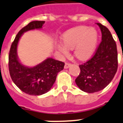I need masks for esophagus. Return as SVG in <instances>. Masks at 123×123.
Instances as JSON below:
<instances>
[{
  "mask_svg": "<svg viewBox=\"0 0 123 123\" xmlns=\"http://www.w3.org/2000/svg\"><path fill=\"white\" fill-rule=\"evenodd\" d=\"M70 66V63H69V62H66V63H65V65H64V68H68Z\"/></svg>",
  "mask_w": 123,
  "mask_h": 123,
  "instance_id": "34e87169",
  "label": "esophagus"
}]
</instances>
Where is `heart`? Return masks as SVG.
Segmentation results:
<instances>
[{"instance_id": "1", "label": "heart", "mask_w": 123, "mask_h": 123, "mask_svg": "<svg viewBox=\"0 0 123 123\" xmlns=\"http://www.w3.org/2000/svg\"><path fill=\"white\" fill-rule=\"evenodd\" d=\"M98 34L94 28L80 26L70 29L62 36L63 44H57V49L66 56L68 49H74V55L80 60H86L91 56L96 48Z\"/></svg>"}]
</instances>
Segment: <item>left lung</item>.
Returning <instances> with one entry per match:
<instances>
[{
    "mask_svg": "<svg viewBox=\"0 0 123 123\" xmlns=\"http://www.w3.org/2000/svg\"><path fill=\"white\" fill-rule=\"evenodd\" d=\"M102 32V41L91 59L80 64V74L75 80L83 91L93 93L104 89L117 72V45L109 29L97 23Z\"/></svg>",
    "mask_w": 123,
    "mask_h": 123,
    "instance_id": "1",
    "label": "left lung"
}]
</instances>
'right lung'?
Wrapping results in <instances>:
<instances>
[{
  "instance_id": "right-lung-1",
  "label": "right lung",
  "mask_w": 123,
  "mask_h": 123,
  "mask_svg": "<svg viewBox=\"0 0 123 123\" xmlns=\"http://www.w3.org/2000/svg\"><path fill=\"white\" fill-rule=\"evenodd\" d=\"M45 21H34L21 29L12 43L9 53L8 67L11 78L16 86L30 95L45 94L52 87L57 74L64 68L63 62L48 58L34 67L23 65L19 61L17 48L19 38L24 32L42 28Z\"/></svg>"
}]
</instances>
